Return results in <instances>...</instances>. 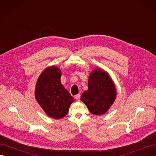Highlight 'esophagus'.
Returning a JSON list of instances; mask_svg holds the SVG:
<instances>
[{
	"instance_id": "34e87169",
	"label": "esophagus",
	"mask_w": 156,
	"mask_h": 156,
	"mask_svg": "<svg viewBox=\"0 0 156 156\" xmlns=\"http://www.w3.org/2000/svg\"><path fill=\"white\" fill-rule=\"evenodd\" d=\"M75 98L77 101H80V98H81V94H77V95L75 96Z\"/></svg>"
}]
</instances>
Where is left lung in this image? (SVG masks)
<instances>
[{
  "instance_id": "1",
  "label": "left lung",
  "mask_w": 156,
  "mask_h": 156,
  "mask_svg": "<svg viewBox=\"0 0 156 156\" xmlns=\"http://www.w3.org/2000/svg\"><path fill=\"white\" fill-rule=\"evenodd\" d=\"M116 97V88L109 75L104 71L96 69L90 75L88 89L83 93L81 100L91 113L101 115L108 111Z\"/></svg>"
}]
</instances>
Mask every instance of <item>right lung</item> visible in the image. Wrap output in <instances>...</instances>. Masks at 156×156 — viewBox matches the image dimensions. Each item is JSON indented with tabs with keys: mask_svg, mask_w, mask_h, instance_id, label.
I'll list each match as a JSON object with an SVG mask.
<instances>
[{
	"mask_svg": "<svg viewBox=\"0 0 156 156\" xmlns=\"http://www.w3.org/2000/svg\"><path fill=\"white\" fill-rule=\"evenodd\" d=\"M61 72L55 66L45 69L36 83L35 97L45 113L55 119L68 114L74 98L60 83Z\"/></svg>",
	"mask_w": 156,
	"mask_h": 156,
	"instance_id": "1",
	"label": "right lung"
}]
</instances>
